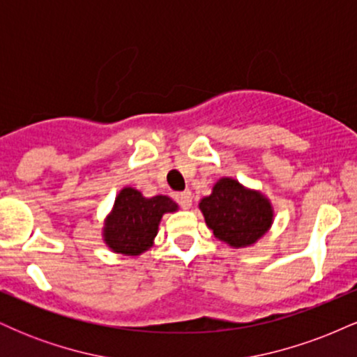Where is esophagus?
Returning <instances> with one entry per match:
<instances>
[{"label":"esophagus","instance_id":"esophagus-1","mask_svg":"<svg viewBox=\"0 0 357 357\" xmlns=\"http://www.w3.org/2000/svg\"><path fill=\"white\" fill-rule=\"evenodd\" d=\"M178 203L181 204V208L184 210H188V208H191L192 204V196H191V191H183L178 195Z\"/></svg>","mask_w":357,"mask_h":357}]
</instances>
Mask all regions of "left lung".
<instances>
[{
    "instance_id": "1",
    "label": "left lung",
    "mask_w": 357,
    "mask_h": 357,
    "mask_svg": "<svg viewBox=\"0 0 357 357\" xmlns=\"http://www.w3.org/2000/svg\"><path fill=\"white\" fill-rule=\"evenodd\" d=\"M198 208L215 238L230 248L257 245L267 235L275 218L268 196L230 176H223L213 184L211 195L204 196Z\"/></svg>"
}]
</instances>
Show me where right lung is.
I'll list each match as a JSON object with an SVG mask.
<instances>
[{
    "mask_svg": "<svg viewBox=\"0 0 357 357\" xmlns=\"http://www.w3.org/2000/svg\"><path fill=\"white\" fill-rule=\"evenodd\" d=\"M178 203L169 196L146 198L132 186L117 192L112 210L105 216L102 240L110 252L126 257H139L154 245L159 223L166 213L178 211Z\"/></svg>",
    "mask_w": 357,
    "mask_h": 357,
    "instance_id": "add662e5",
    "label": "right lung"
}]
</instances>
